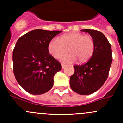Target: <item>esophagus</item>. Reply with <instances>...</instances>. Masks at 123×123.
<instances>
[{
  "mask_svg": "<svg viewBox=\"0 0 123 123\" xmlns=\"http://www.w3.org/2000/svg\"><path fill=\"white\" fill-rule=\"evenodd\" d=\"M67 65H66V64H63V63L62 64V69H64V68L67 67Z\"/></svg>",
  "mask_w": 123,
  "mask_h": 123,
  "instance_id": "esophagus-1",
  "label": "esophagus"
}]
</instances>
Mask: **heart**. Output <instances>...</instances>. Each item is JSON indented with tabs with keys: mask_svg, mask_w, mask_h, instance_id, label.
I'll use <instances>...</instances> for the list:
<instances>
[{
	"mask_svg": "<svg viewBox=\"0 0 123 123\" xmlns=\"http://www.w3.org/2000/svg\"><path fill=\"white\" fill-rule=\"evenodd\" d=\"M95 42L91 35L73 32L61 36L58 40L52 39L48 45L50 54L55 58H61L69 52L70 55L63 60L73 62L76 60L80 63L89 60L94 54Z\"/></svg>",
	"mask_w": 123,
	"mask_h": 123,
	"instance_id": "b5f03b06",
	"label": "heart"
}]
</instances>
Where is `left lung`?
<instances>
[{"label": "left lung", "instance_id": "obj_1", "mask_svg": "<svg viewBox=\"0 0 123 123\" xmlns=\"http://www.w3.org/2000/svg\"><path fill=\"white\" fill-rule=\"evenodd\" d=\"M94 38L95 48L87 62L74 65V73L70 77L71 89L80 95H89L96 92L105 83L112 63L111 47L104 34L95 29H82Z\"/></svg>", "mask_w": 123, "mask_h": 123}]
</instances>
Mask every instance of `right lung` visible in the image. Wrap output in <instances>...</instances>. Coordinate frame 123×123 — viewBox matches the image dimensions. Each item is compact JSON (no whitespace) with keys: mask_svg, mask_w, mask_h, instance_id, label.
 Masks as SVG:
<instances>
[{"mask_svg":"<svg viewBox=\"0 0 123 123\" xmlns=\"http://www.w3.org/2000/svg\"><path fill=\"white\" fill-rule=\"evenodd\" d=\"M62 32L34 29L17 41L13 51V73L18 84L30 94H44L53 87L54 75L62 65L49 54L48 45Z\"/></svg>","mask_w":123,"mask_h":123,"instance_id":"1","label":"right lung"}]
</instances>
